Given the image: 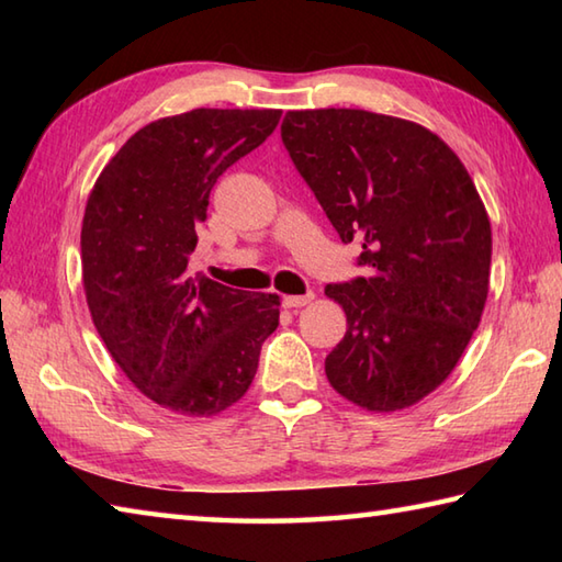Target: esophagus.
<instances>
[{
    "label": "esophagus",
    "mask_w": 562,
    "mask_h": 562,
    "mask_svg": "<svg viewBox=\"0 0 562 562\" xmlns=\"http://www.w3.org/2000/svg\"><path fill=\"white\" fill-rule=\"evenodd\" d=\"M314 302V292H306V294H294V296H284L282 304L284 308H302L306 304Z\"/></svg>",
    "instance_id": "34e87169"
}]
</instances>
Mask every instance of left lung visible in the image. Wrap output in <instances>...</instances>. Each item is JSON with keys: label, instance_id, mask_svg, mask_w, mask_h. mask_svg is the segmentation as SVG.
Here are the masks:
<instances>
[{"label": "left lung", "instance_id": "left-lung-1", "mask_svg": "<svg viewBox=\"0 0 562 562\" xmlns=\"http://www.w3.org/2000/svg\"><path fill=\"white\" fill-rule=\"evenodd\" d=\"M282 142L367 278L328 284L348 316L326 357L342 398L411 408L459 364L491 288L493 234L469 171L445 139L360 109L288 111Z\"/></svg>", "mask_w": 562, "mask_h": 562}]
</instances>
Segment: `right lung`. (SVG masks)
Instances as JSON below:
<instances>
[{
    "instance_id": "right-lung-1",
    "label": "right lung",
    "mask_w": 562,
    "mask_h": 562,
    "mask_svg": "<svg viewBox=\"0 0 562 562\" xmlns=\"http://www.w3.org/2000/svg\"><path fill=\"white\" fill-rule=\"evenodd\" d=\"M282 111L195 109L130 137L93 183L81 282L105 350L161 408L212 417L256 376L280 296L188 272L217 178L278 127Z\"/></svg>"
}]
</instances>
